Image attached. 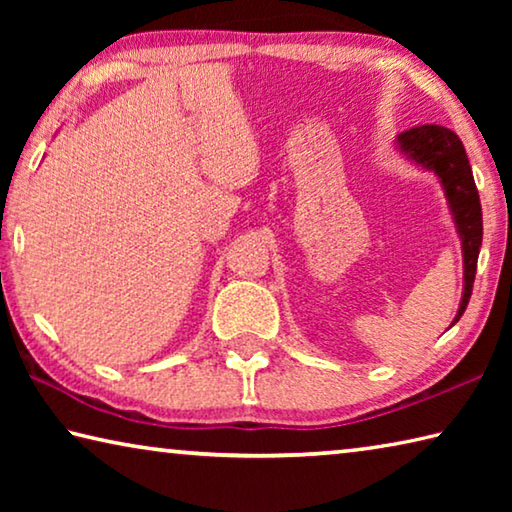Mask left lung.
<instances>
[{"mask_svg": "<svg viewBox=\"0 0 512 512\" xmlns=\"http://www.w3.org/2000/svg\"><path fill=\"white\" fill-rule=\"evenodd\" d=\"M397 146L418 167L436 173L440 185L445 189L449 210H452L456 232L461 237L463 248V298L454 316V323H458L472 296L476 259H479L483 239L481 201L474 185L470 160H467V153L458 135L436 124L418 126L397 135Z\"/></svg>", "mask_w": 512, "mask_h": 512, "instance_id": "obj_1", "label": "left lung"}]
</instances>
